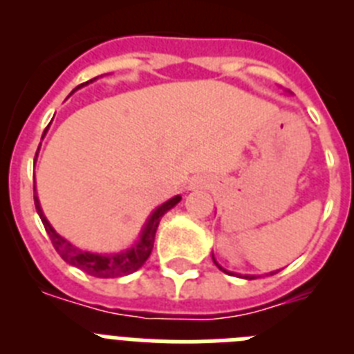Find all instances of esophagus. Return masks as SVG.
Listing matches in <instances>:
<instances>
[{"label": "esophagus", "instance_id": "1", "mask_svg": "<svg viewBox=\"0 0 354 354\" xmlns=\"http://www.w3.org/2000/svg\"><path fill=\"white\" fill-rule=\"evenodd\" d=\"M205 184V180L202 179V177H195V179L192 180V184H189V187H192V189H196V187H202Z\"/></svg>", "mask_w": 354, "mask_h": 354}]
</instances>
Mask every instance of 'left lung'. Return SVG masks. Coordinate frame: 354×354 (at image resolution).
I'll return each instance as SVG.
<instances>
[{
  "label": "left lung",
  "instance_id": "left-lung-1",
  "mask_svg": "<svg viewBox=\"0 0 354 354\" xmlns=\"http://www.w3.org/2000/svg\"><path fill=\"white\" fill-rule=\"evenodd\" d=\"M216 262V261H214ZM216 266H218V268H220L221 271H225V273H228V274H234V273H230V271H227V270H223V268H221L220 264H218V262H216ZM274 273H277V271H274ZM274 273H271V274H274ZM245 278H248V280H252V278H257V277H250V274H245Z\"/></svg>",
  "mask_w": 354,
  "mask_h": 354
}]
</instances>
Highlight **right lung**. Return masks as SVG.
I'll return each mask as SVG.
<instances>
[{
	"instance_id": "add662e5",
	"label": "right lung",
	"mask_w": 354,
	"mask_h": 354,
	"mask_svg": "<svg viewBox=\"0 0 354 354\" xmlns=\"http://www.w3.org/2000/svg\"><path fill=\"white\" fill-rule=\"evenodd\" d=\"M90 81H86V83H90ZM83 84H80V86H83ZM80 86H77V88H80ZM33 198H35V209L37 212H39L40 220H42L44 228H46V232H48L49 239H51L53 246H55V250L58 252V255H60L65 262H68V264L76 266L81 271L97 278H117L140 270V268L145 264L147 259H149L152 248H154L156 230H158V225L159 221H161L162 214L170 211L171 207H175V205L180 202V196H174L171 200H168V202H165L162 205H159V207L150 214L149 221H147L145 228H143L142 236H140V241L131 250L117 253V255H99V253L83 252V250L72 246L67 239L58 236V234L55 232V228H53L51 225H49V221L46 220V216H44L42 209H40L37 195H33Z\"/></svg>"
}]
</instances>
